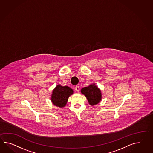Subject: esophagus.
Returning <instances> with one entry per match:
<instances>
[{
	"instance_id": "obj_1",
	"label": "esophagus",
	"mask_w": 153,
	"mask_h": 153,
	"mask_svg": "<svg viewBox=\"0 0 153 153\" xmlns=\"http://www.w3.org/2000/svg\"><path fill=\"white\" fill-rule=\"evenodd\" d=\"M75 90H76V91H77V92H79V90H80L79 87L78 86H76V87H75Z\"/></svg>"
}]
</instances>
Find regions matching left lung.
I'll return each instance as SVG.
<instances>
[{
  "label": "left lung",
  "mask_w": 153,
  "mask_h": 153,
  "mask_svg": "<svg viewBox=\"0 0 153 153\" xmlns=\"http://www.w3.org/2000/svg\"><path fill=\"white\" fill-rule=\"evenodd\" d=\"M81 92L85 96L89 104L92 106L98 104L102 100L101 90L95 83L82 88Z\"/></svg>",
  "instance_id": "obj_1"
}]
</instances>
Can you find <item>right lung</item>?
<instances>
[{
	"mask_svg": "<svg viewBox=\"0 0 153 153\" xmlns=\"http://www.w3.org/2000/svg\"><path fill=\"white\" fill-rule=\"evenodd\" d=\"M74 93V91L67 86L58 85L52 90L51 101L56 107L63 108L67 104L69 97Z\"/></svg>",
	"mask_w": 153,
	"mask_h": 153,
	"instance_id": "add662e5",
	"label": "right lung"
}]
</instances>
